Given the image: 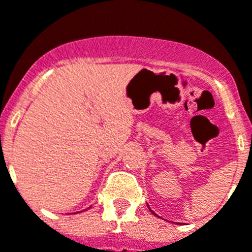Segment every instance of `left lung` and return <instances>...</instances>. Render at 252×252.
<instances>
[{
	"label": "left lung",
	"mask_w": 252,
	"mask_h": 252,
	"mask_svg": "<svg viewBox=\"0 0 252 252\" xmlns=\"http://www.w3.org/2000/svg\"><path fill=\"white\" fill-rule=\"evenodd\" d=\"M151 211H152V210H151ZM152 213H153V211H152Z\"/></svg>",
	"instance_id": "obj_1"
}]
</instances>
